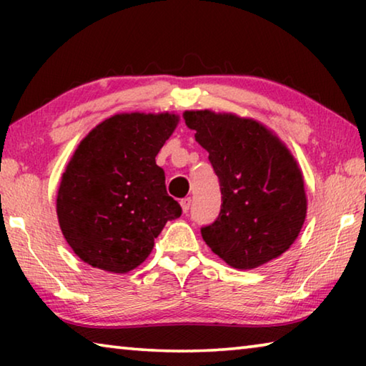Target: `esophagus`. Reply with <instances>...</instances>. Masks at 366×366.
<instances>
[{
  "label": "esophagus",
  "mask_w": 366,
  "mask_h": 366,
  "mask_svg": "<svg viewBox=\"0 0 366 366\" xmlns=\"http://www.w3.org/2000/svg\"><path fill=\"white\" fill-rule=\"evenodd\" d=\"M190 203H192L190 198H182V200H181V208H182L184 213H187L190 209Z\"/></svg>",
  "instance_id": "obj_1"
}]
</instances>
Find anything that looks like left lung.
I'll return each mask as SVG.
<instances>
[{
	"instance_id": "8db88e82",
	"label": "left lung",
	"mask_w": 366,
	"mask_h": 366,
	"mask_svg": "<svg viewBox=\"0 0 366 366\" xmlns=\"http://www.w3.org/2000/svg\"><path fill=\"white\" fill-rule=\"evenodd\" d=\"M209 153L221 185V212L202 237L235 269L281 257L299 237L307 194L299 163L286 144L252 117L212 109L182 114Z\"/></svg>"
}]
</instances>
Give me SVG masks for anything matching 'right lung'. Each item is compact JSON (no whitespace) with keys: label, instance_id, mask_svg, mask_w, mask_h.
Wrapping results in <instances>:
<instances>
[{"label":"right lung","instance_id":"right-lung-1","mask_svg":"<svg viewBox=\"0 0 366 366\" xmlns=\"http://www.w3.org/2000/svg\"><path fill=\"white\" fill-rule=\"evenodd\" d=\"M174 113H119L80 140L61 176L56 213L72 252L124 274L150 255L164 224L181 216L157 154L177 127Z\"/></svg>","mask_w":366,"mask_h":366}]
</instances>
